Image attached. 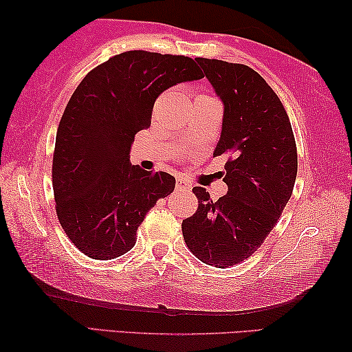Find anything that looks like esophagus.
I'll return each mask as SVG.
<instances>
[{
    "mask_svg": "<svg viewBox=\"0 0 352 352\" xmlns=\"http://www.w3.org/2000/svg\"><path fill=\"white\" fill-rule=\"evenodd\" d=\"M176 188L179 190V192H187V190L192 188V184H190L187 179H184V177H177Z\"/></svg>",
    "mask_w": 352,
    "mask_h": 352,
    "instance_id": "1",
    "label": "esophagus"
}]
</instances>
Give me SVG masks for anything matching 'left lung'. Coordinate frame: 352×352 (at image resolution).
<instances>
[{"label":"left lung","instance_id":"1","mask_svg":"<svg viewBox=\"0 0 352 352\" xmlns=\"http://www.w3.org/2000/svg\"><path fill=\"white\" fill-rule=\"evenodd\" d=\"M197 62L224 107L214 155L232 159L224 165V197L212 201L206 188H193L198 210L182 221V235L201 262L226 268L250 257L278 223L296 181V143L289 115L261 74L241 63Z\"/></svg>","mask_w":352,"mask_h":352}]
</instances>
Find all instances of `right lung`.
<instances>
[{
  "label": "right lung",
  "mask_w": 352,
  "mask_h": 352,
  "mask_svg": "<svg viewBox=\"0 0 352 352\" xmlns=\"http://www.w3.org/2000/svg\"><path fill=\"white\" fill-rule=\"evenodd\" d=\"M201 78L190 57L126 51L80 80L57 128L53 190L60 226L85 256L126 254L148 210L175 190L168 173L132 165L131 146L155 98Z\"/></svg>",
  "instance_id": "add662e5"
}]
</instances>
